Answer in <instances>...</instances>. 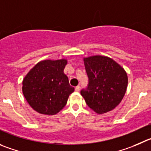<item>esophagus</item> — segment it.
<instances>
[{
	"mask_svg": "<svg viewBox=\"0 0 151 151\" xmlns=\"http://www.w3.org/2000/svg\"><path fill=\"white\" fill-rule=\"evenodd\" d=\"M75 90L76 92H78L80 90V87L79 86H77V87H76V88H75Z\"/></svg>",
	"mask_w": 151,
	"mask_h": 151,
	"instance_id": "34e87169",
	"label": "esophagus"
}]
</instances>
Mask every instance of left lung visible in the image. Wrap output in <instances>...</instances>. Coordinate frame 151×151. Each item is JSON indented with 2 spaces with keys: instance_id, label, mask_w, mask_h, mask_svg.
Instances as JSON below:
<instances>
[{
  "instance_id": "1",
  "label": "left lung",
  "mask_w": 151,
  "mask_h": 151,
  "mask_svg": "<svg viewBox=\"0 0 151 151\" xmlns=\"http://www.w3.org/2000/svg\"><path fill=\"white\" fill-rule=\"evenodd\" d=\"M89 78L87 90L81 91L90 109L99 114L111 111L125 95L128 78L124 69L111 58L92 55L84 58Z\"/></svg>"
}]
</instances>
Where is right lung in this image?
<instances>
[{
    "label": "right lung",
    "mask_w": 151,
    "mask_h": 151,
    "mask_svg": "<svg viewBox=\"0 0 151 151\" xmlns=\"http://www.w3.org/2000/svg\"><path fill=\"white\" fill-rule=\"evenodd\" d=\"M67 60L47 59L34 66L22 81V92L30 107L41 114L55 115L66 105L74 87L64 69Z\"/></svg>",
    "instance_id": "obj_1"
}]
</instances>
